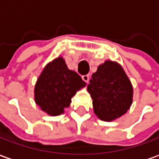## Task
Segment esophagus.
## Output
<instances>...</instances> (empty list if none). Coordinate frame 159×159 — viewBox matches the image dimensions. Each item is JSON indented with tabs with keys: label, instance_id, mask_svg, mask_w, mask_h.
I'll use <instances>...</instances> for the list:
<instances>
[{
	"label": "esophagus",
	"instance_id": "obj_1",
	"mask_svg": "<svg viewBox=\"0 0 159 159\" xmlns=\"http://www.w3.org/2000/svg\"><path fill=\"white\" fill-rule=\"evenodd\" d=\"M82 79L84 80L85 83H89V80H90V76H89V75H84L83 76H82Z\"/></svg>",
	"mask_w": 159,
	"mask_h": 159
}]
</instances>
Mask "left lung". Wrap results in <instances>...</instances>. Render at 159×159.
Masks as SVG:
<instances>
[{"mask_svg":"<svg viewBox=\"0 0 159 159\" xmlns=\"http://www.w3.org/2000/svg\"><path fill=\"white\" fill-rule=\"evenodd\" d=\"M87 91L93 99L94 113L102 121L119 118L133 103L132 83L120 64L112 60H106L98 66Z\"/></svg>","mask_w":159,"mask_h":159,"instance_id":"8db88e82","label":"left lung"}]
</instances>
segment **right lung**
Returning <instances> with one entry per match:
<instances>
[{
    "label": "right lung",
    "mask_w": 159,
    "mask_h": 159,
    "mask_svg": "<svg viewBox=\"0 0 159 159\" xmlns=\"http://www.w3.org/2000/svg\"><path fill=\"white\" fill-rule=\"evenodd\" d=\"M76 72L68 69L66 61L58 57L48 63L34 85V101L46 114L56 116L69 107L72 97L85 87Z\"/></svg>",
    "instance_id": "right-lung-1"
}]
</instances>
